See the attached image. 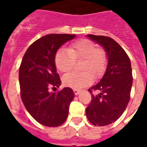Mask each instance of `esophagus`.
Returning a JSON list of instances; mask_svg holds the SVG:
<instances>
[{
    "label": "esophagus",
    "instance_id": "obj_1",
    "mask_svg": "<svg viewBox=\"0 0 147 147\" xmlns=\"http://www.w3.org/2000/svg\"><path fill=\"white\" fill-rule=\"evenodd\" d=\"M73 92H74V94H76V95H78V94H80V90H79L74 89V90H73Z\"/></svg>",
    "mask_w": 147,
    "mask_h": 147
}]
</instances>
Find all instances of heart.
Listing matches in <instances>:
<instances>
[{
  "mask_svg": "<svg viewBox=\"0 0 147 147\" xmlns=\"http://www.w3.org/2000/svg\"><path fill=\"white\" fill-rule=\"evenodd\" d=\"M83 59L82 72H71L63 78L64 86L72 89H81L91 84L94 76H102L107 64L105 51L97 48L94 42L89 39H80L71 44L68 49L61 48L55 55V64L58 71L65 73L74 67L75 61Z\"/></svg>",
  "mask_w": 147,
  "mask_h": 147,
  "instance_id": "heart-1",
  "label": "heart"
}]
</instances>
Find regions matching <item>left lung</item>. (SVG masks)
<instances>
[{
    "label": "left lung",
    "mask_w": 147,
    "mask_h": 147,
    "mask_svg": "<svg viewBox=\"0 0 147 147\" xmlns=\"http://www.w3.org/2000/svg\"><path fill=\"white\" fill-rule=\"evenodd\" d=\"M87 37L105 49L108 64L102 80L88 90L92 99L86 109V117L94 125L105 126L119 119L129 102L133 79L131 65L126 52L115 40L94 34ZM94 90L100 93L94 96Z\"/></svg>",
    "instance_id": "1"
}]
</instances>
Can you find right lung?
Instances as JSON below:
<instances>
[{"mask_svg":"<svg viewBox=\"0 0 147 147\" xmlns=\"http://www.w3.org/2000/svg\"><path fill=\"white\" fill-rule=\"evenodd\" d=\"M75 34H50L33 42L25 53L20 70L19 81L23 103L34 119L42 125L58 127L66 120L69 105L74 98L69 87L56 93L50 89L61 86L57 72L55 55Z\"/></svg>","mask_w":147,"mask_h":147,"instance_id":"right-lung-1","label":"right lung"}]
</instances>
